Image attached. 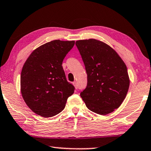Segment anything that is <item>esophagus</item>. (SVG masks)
Instances as JSON below:
<instances>
[{"mask_svg":"<svg viewBox=\"0 0 151 151\" xmlns=\"http://www.w3.org/2000/svg\"><path fill=\"white\" fill-rule=\"evenodd\" d=\"M73 86H75L76 89H78V85H77V82H76V81H74V82L73 83Z\"/></svg>","mask_w":151,"mask_h":151,"instance_id":"34e87169","label":"esophagus"}]
</instances>
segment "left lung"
<instances>
[{"label":"left lung","instance_id":"8db88e82","mask_svg":"<svg viewBox=\"0 0 151 151\" xmlns=\"http://www.w3.org/2000/svg\"><path fill=\"white\" fill-rule=\"evenodd\" d=\"M76 45L88 75L81 97L91 111L102 115L112 113L128 92L130 81L125 63L111 47L97 40H78Z\"/></svg>","mask_w":151,"mask_h":151}]
</instances>
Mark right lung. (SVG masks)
I'll list each match as a JSON object with an SVG mask.
<instances>
[{"mask_svg":"<svg viewBox=\"0 0 151 151\" xmlns=\"http://www.w3.org/2000/svg\"><path fill=\"white\" fill-rule=\"evenodd\" d=\"M74 41L55 40L34 50L23 65L20 90L28 107L43 117H51L64 109L75 88L66 80L62 62Z\"/></svg>","mask_w":151,"mask_h":151,"instance_id":"1","label":"right lung"}]
</instances>
